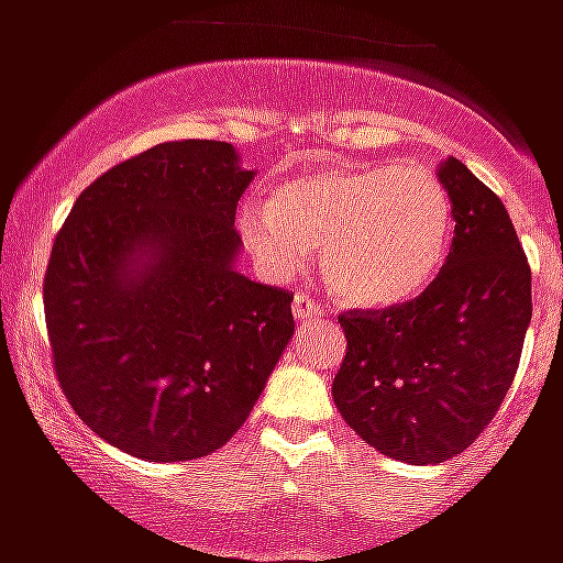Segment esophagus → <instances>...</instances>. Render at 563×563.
I'll list each match as a JSON object with an SVG mask.
<instances>
[{"label":"esophagus","mask_w":563,"mask_h":563,"mask_svg":"<svg viewBox=\"0 0 563 563\" xmlns=\"http://www.w3.org/2000/svg\"><path fill=\"white\" fill-rule=\"evenodd\" d=\"M291 312H295L298 321H307V318L324 316V307H321L312 295H307V291H298V295H295V303H291Z\"/></svg>","instance_id":"esophagus-1"}]
</instances>
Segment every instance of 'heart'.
<instances>
[{"instance_id": "heart-1", "label": "heart", "mask_w": 563, "mask_h": 563, "mask_svg": "<svg viewBox=\"0 0 563 563\" xmlns=\"http://www.w3.org/2000/svg\"><path fill=\"white\" fill-rule=\"evenodd\" d=\"M450 195L420 163H339L247 201L242 236L274 274L321 245V274L353 307H394L429 286L450 247Z\"/></svg>"}]
</instances>
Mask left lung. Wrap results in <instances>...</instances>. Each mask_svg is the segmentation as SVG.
Here are the masks:
<instances>
[{"label":"left lung","mask_w":563,"mask_h":563,"mask_svg":"<svg viewBox=\"0 0 563 563\" xmlns=\"http://www.w3.org/2000/svg\"><path fill=\"white\" fill-rule=\"evenodd\" d=\"M438 178L455 219L444 268L406 303L339 316L335 406L365 444L409 464L446 462L482 435L532 321V272L503 201L455 157Z\"/></svg>","instance_id":"8db88e82"}]
</instances>
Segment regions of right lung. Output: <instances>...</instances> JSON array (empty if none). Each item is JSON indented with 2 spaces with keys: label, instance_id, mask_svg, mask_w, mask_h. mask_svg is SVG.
Returning <instances> with one entry per match:
<instances>
[{
  "label": "right lung",
  "instance_id": "obj_1",
  "mask_svg": "<svg viewBox=\"0 0 563 563\" xmlns=\"http://www.w3.org/2000/svg\"><path fill=\"white\" fill-rule=\"evenodd\" d=\"M251 178L230 143L154 145L92 180L57 230L43 277L57 383L136 459L228 444L295 333L291 291L233 268Z\"/></svg>",
  "mask_w": 563,
  "mask_h": 563
}]
</instances>
